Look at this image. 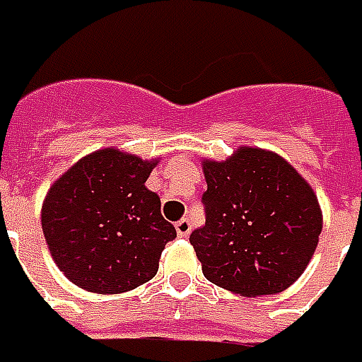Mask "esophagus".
I'll use <instances>...</instances> for the list:
<instances>
[{"label": "esophagus", "instance_id": "34e87169", "mask_svg": "<svg viewBox=\"0 0 362 362\" xmlns=\"http://www.w3.org/2000/svg\"><path fill=\"white\" fill-rule=\"evenodd\" d=\"M175 230L181 238H187V235L191 234V220L189 218H181L175 224Z\"/></svg>", "mask_w": 362, "mask_h": 362}]
</instances>
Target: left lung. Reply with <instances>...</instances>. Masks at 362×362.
I'll return each mask as SVG.
<instances>
[{
    "label": "left lung",
    "instance_id": "obj_1",
    "mask_svg": "<svg viewBox=\"0 0 362 362\" xmlns=\"http://www.w3.org/2000/svg\"><path fill=\"white\" fill-rule=\"evenodd\" d=\"M204 226L189 242L210 283L242 296L288 288L310 263L322 234L312 187L273 152L240 148L204 161Z\"/></svg>",
    "mask_w": 362,
    "mask_h": 362
}]
</instances>
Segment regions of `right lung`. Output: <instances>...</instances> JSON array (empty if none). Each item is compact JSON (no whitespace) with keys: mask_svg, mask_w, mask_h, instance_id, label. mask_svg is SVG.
<instances>
[{"mask_svg":"<svg viewBox=\"0 0 362 362\" xmlns=\"http://www.w3.org/2000/svg\"><path fill=\"white\" fill-rule=\"evenodd\" d=\"M156 161L119 150L86 156L46 194L42 232L58 269L97 294H119L158 273L161 251L175 240L160 197L146 189Z\"/></svg>","mask_w":362,"mask_h":362,"instance_id":"right-lung-1","label":"right lung"}]
</instances>
